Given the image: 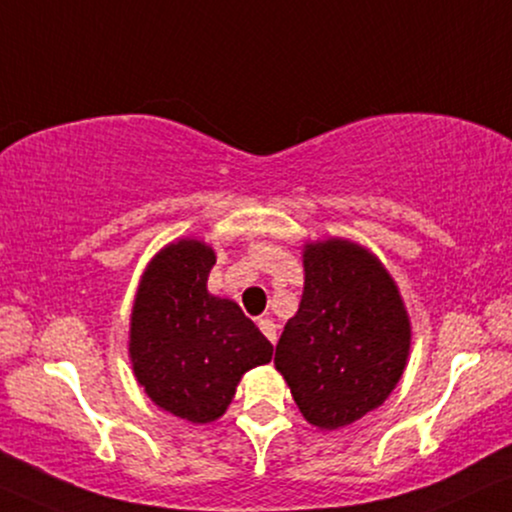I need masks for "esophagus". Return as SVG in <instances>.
<instances>
[{"mask_svg": "<svg viewBox=\"0 0 512 512\" xmlns=\"http://www.w3.org/2000/svg\"><path fill=\"white\" fill-rule=\"evenodd\" d=\"M257 326H260V331L264 333V338H267L269 342H276V323L271 321V319H260V323H257Z\"/></svg>", "mask_w": 512, "mask_h": 512, "instance_id": "1", "label": "esophagus"}]
</instances>
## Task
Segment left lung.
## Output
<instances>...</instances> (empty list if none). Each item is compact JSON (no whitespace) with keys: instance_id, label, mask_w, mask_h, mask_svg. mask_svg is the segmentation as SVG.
<instances>
[{"instance_id":"obj_1","label":"left lung","mask_w":512,"mask_h":512,"mask_svg":"<svg viewBox=\"0 0 512 512\" xmlns=\"http://www.w3.org/2000/svg\"><path fill=\"white\" fill-rule=\"evenodd\" d=\"M302 267L300 309L283 328L274 366L307 423L340 430L397 387L411 319L390 271L357 241H307Z\"/></svg>"}]
</instances>
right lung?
Wrapping results in <instances>:
<instances>
[{
  "mask_svg": "<svg viewBox=\"0 0 512 512\" xmlns=\"http://www.w3.org/2000/svg\"><path fill=\"white\" fill-rule=\"evenodd\" d=\"M217 255L198 238H177L141 274L129 314V361L160 409L189 423L222 418L250 368L274 347L229 297L208 290Z\"/></svg>",
  "mask_w": 512,
  "mask_h": 512,
  "instance_id": "obj_1",
  "label": "right lung"
}]
</instances>
